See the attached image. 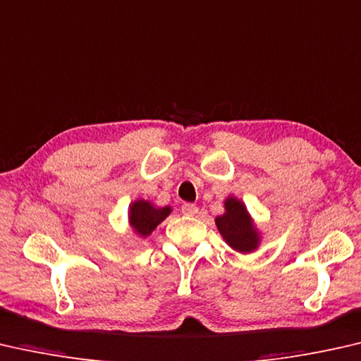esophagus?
Instances as JSON below:
<instances>
[{"mask_svg": "<svg viewBox=\"0 0 361 361\" xmlns=\"http://www.w3.org/2000/svg\"><path fill=\"white\" fill-rule=\"evenodd\" d=\"M182 212H184L185 216H195L198 212V206L193 203H185L184 206H182Z\"/></svg>", "mask_w": 361, "mask_h": 361, "instance_id": "34e87169", "label": "esophagus"}]
</instances>
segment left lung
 <instances>
[{"label": "left lung", "mask_w": 361, "mask_h": 361, "mask_svg": "<svg viewBox=\"0 0 361 361\" xmlns=\"http://www.w3.org/2000/svg\"><path fill=\"white\" fill-rule=\"evenodd\" d=\"M226 212L216 217V226L226 243L241 254L254 252L261 245V230L256 227L246 204L233 195L224 202Z\"/></svg>", "instance_id": "1"}]
</instances>
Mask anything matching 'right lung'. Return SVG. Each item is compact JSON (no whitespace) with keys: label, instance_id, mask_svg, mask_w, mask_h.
Masks as SVG:
<instances>
[{"label":"right lung","instance_id":"right-lung-1","mask_svg":"<svg viewBox=\"0 0 361 361\" xmlns=\"http://www.w3.org/2000/svg\"><path fill=\"white\" fill-rule=\"evenodd\" d=\"M173 212L171 206H155L149 200H135L131 204H129V214H128V222L129 227H131L133 232L140 236V238H147V236L152 235L153 230H155L159 224H161L166 217Z\"/></svg>","mask_w":361,"mask_h":361}]
</instances>
